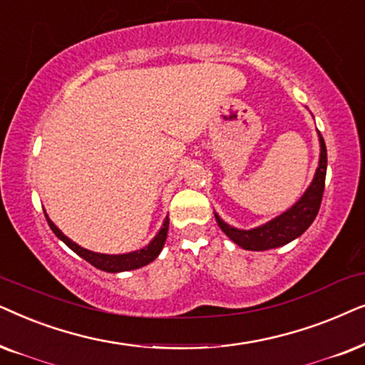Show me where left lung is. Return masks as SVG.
I'll use <instances>...</instances> for the list:
<instances>
[{"instance_id":"1","label":"left lung","mask_w":365,"mask_h":365,"mask_svg":"<svg viewBox=\"0 0 365 365\" xmlns=\"http://www.w3.org/2000/svg\"><path fill=\"white\" fill-rule=\"evenodd\" d=\"M319 143V167L315 170L312 182H310L307 190L304 192V195L284 213H280V215H277L269 222L262 223L259 227L244 230V228L228 225L227 222L222 220L217 212H213L218 227L222 228V232L225 233L233 244H237L245 250H270L289 244V242L295 240L307 230L319 213L320 202H322L324 195L325 173H327V148H325L324 138L320 133Z\"/></svg>"}]
</instances>
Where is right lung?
<instances>
[{
    "mask_svg": "<svg viewBox=\"0 0 365 365\" xmlns=\"http://www.w3.org/2000/svg\"><path fill=\"white\" fill-rule=\"evenodd\" d=\"M48 225L53 230V233L60 239L61 242L70 247V249L75 252L76 255H80L81 259H85L88 264H91L96 269L103 270V272H110V274H118V272H126V270H135L140 269V267L148 265L150 262H153L162 252L165 240H167V232H168V217L163 220V225L160 227V230L157 235L153 237L152 242L143 249L135 250V252H128V254H116V255H110V254H98V252H91L88 249H83L78 244H75L71 239L63 233L60 228H58L55 223L50 220L48 213H45Z\"/></svg>",
    "mask_w": 365,
    "mask_h": 365,
    "instance_id": "add662e5",
    "label": "right lung"
}]
</instances>
